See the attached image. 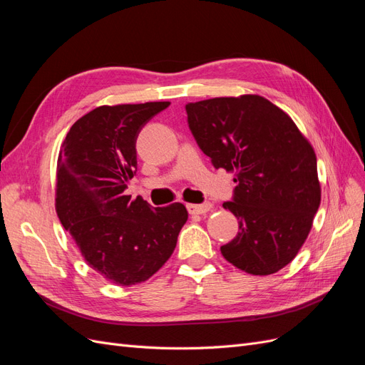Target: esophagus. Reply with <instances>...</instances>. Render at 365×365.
<instances>
[{"mask_svg":"<svg viewBox=\"0 0 365 365\" xmlns=\"http://www.w3.org/2000/svg\"><path fill=\"white\" fill-rule=\"evenodd\" d=\"M213 208L212 202H204V204H187V210H189L190 215H204Z\"/></svg>","mask_w":365,"mask_h":365,"instance_id":"34e87169","label":"esophagus"}]
</instances>
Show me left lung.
Returning a JSON list of instances; mask_svg holds the SVG:
<instances>
[{"instance_id": "left-lung-1", "label": "left lung", "mask_w": 365, "mask_h": 365, "mask_svg": "<svg viewBox=\"0 0 365 365\" xmlns=\"http://www.w3.org/2000/svg\"><path fill=\"white\" fill-rule=\"evenodd\" d=\"M197 146L216 169L235 172L237 236L220 247L236 268L268 275L297 256L322 201L317 157L292 118L256 94L185 105Z\"/></svg>"}]
</instances>
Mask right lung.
Listing matches in <instances>:
<instances>
[{
	"label": "right lung",
	"mask_w": 365,
	"mask_h": 365,
	"mask_svg": "<svg viewBox=\"0 0 365 365\" xmlns=\"http://www.w3.org/2000/svg\"><path fill=\"white\" fill-rule=\"evenodd\" d=\"M169 102L98 106L71 126L58 158L56 212L83 259L109 282H146L169 260L187 210L125 195L137 172L135 143Z\"/></svg>",
	"instance_id": "add662e5"
}]
</instances>
